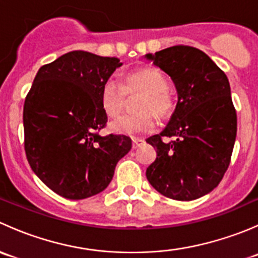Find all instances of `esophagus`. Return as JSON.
<instances>
[{"label": "esophagus", "instance_id": "34e87169", "mask_svg": "<svg viewBox=\"0 0 258 258\" xmlns=\"http://www.w3.org/2000/svg\"><path fill=\"white\" fill-rule=\"evenodd\" d=\"M144 144V140H132V148H134V150H137V148L141 147Z\"/></svg>", "mask_w": 258, "mask_h": 258}]
</instances>
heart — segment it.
I'll use <instances>...</instances> for the list:
<instances>
[{
	"label": "heart",
	"mask_w": 258,
	"mask_h": 258,
	"mask_svg": "<svg viewBox=\"0 0 258 258\" xmlns=\"http://www.w3.org/2000/svg\"><path fill=\"white\" fill-rule=\"evenodd\" d=\"M167 88V77L156 67H144L131 72L124 77L123 85L114 79L106 80L100 88L98 100L108 117H116L122 112L127 96L144 95L139 107L142 114L119 117L110 124L111 131L132 139L152 134L156 119L152 112L158 117H167L172 112L173 101Z\"/></svg>",
	"instance_id": "obj_1"
}]
</instances>
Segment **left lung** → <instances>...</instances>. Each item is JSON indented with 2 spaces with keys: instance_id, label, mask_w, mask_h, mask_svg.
Listing matches in <instances>:
<instances>
[{
  "instance_id": "8db88e82",
  "label": "left lung",
  "mask_w": 258,
  "mask_h": 258,
  "mask_svg": "<svg viewBox=\"0 0 258 258\" xmlns=\"http://www.w3.org/2000/svg\"><path fill=\"white\" fill-rule=\"evenodd\" d=\"M145 58L171 77L178 98L165 130L146 140L157 152L146 177L168 199H200L218 186L235 146L237 116L230 82L199 48L172 46ZM163 137L174 141L163 143Z\"/></svg>"
}]
</instances>
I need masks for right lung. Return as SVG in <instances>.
I'll list each match as a JSON object with an SVG mask.
<instances>
[{
	"instance_id": "right-lung-1",
	"label": "right lung",
	"mask_w": 258,
	"mask_h": 258,
	"mask_svg": "<svg viewBox=\"0 0 258 258\" xmlns=\"http://www.w3.org/2000/svg\"><path fill=\"white\" fill-rule=\"evenodd\" d=\"M122 66L116 57L86 51L62 54L38 70L23 106L25 151L38 178L69 200L102 192L131 139L101 136L107 114L98 93Z\"/></svg>"
}]
</instances>
